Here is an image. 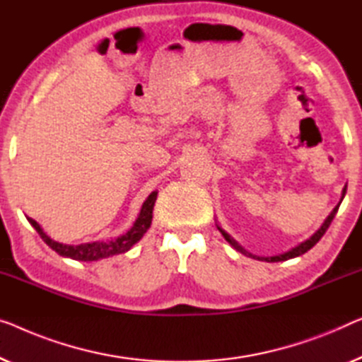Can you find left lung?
Segmentation results:
<instances>
[{
  "mask_svg": "<svg viewBox=\"0 0 362 362\" xmlns=\"http://www.w3.org/2000/svg\"><path fill=\"white\" fill-rule=\"evenodd\" d=\"M344 195H346V187L343 188V193H341V199H339V203L337 204L335 208H333V211L327 216V219L323 221V224L320 226L319 228V230H317V233H314L312 234L309 239L307 240H304V242H300L299 245H296V247H293V249L291 250H288V252H284V253H279V255H273V257H258V255H253V253H250L249 250H245L244 247H242L239 242H237L234 237H230L228 233H226V230L221 228L219 224H216L218 226V229H219V233L223 234V237L226 240L229 242L230 245L234 247V249L237 250V252H240V253H244L245 257H250V258H255V260H260V262H269V263H274V262H286V260H289V258H296V257H299V255H302V253H305L307 250H310L312 247H314L317 242H319L320 239H322V235L327 233V229H328V226L332 224V221H333V218H335V214H337V211H338V208H339V204H341V202H343V198H344Z\"/></svg>",
  "mask_w": 362,
  "mask_h": 362,
  "instance_id": "1",
  "label": "left lung"
}]
</instances>
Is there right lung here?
<instances>
[{
    "instance_id": "right-lung-1",
    "label": "right lung",
    "mask_w": 362,
    "mask_h": 362,
    "mask_svg": "<svg viewBox=\"0 0 362 362\" xmlns=\"http://www.w3.org/2000/svg\"><path fill=\"white\" fill-rule=\"evenodd\" d=\"M156 198H158V190L151 193L146 198V202L143 203L141 211H139L136 221H134L132 228H129L125 234L115 237V239L109 240H94V242H86V244L79 245H69L63 244V242L53 240L45 230L42 229V226L32 218H27L32 228H34L39 235L43 239V242L50 247L52 250H55L58 255L73 258V260L79 262H97L100 258H109L113 255H120V253L128 252L141 237L146 234V230L151 228V221H153V209Z\"/></svg>"
}]
</instances>
